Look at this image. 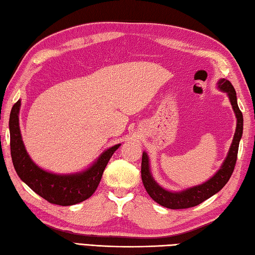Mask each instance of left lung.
<instances>
[{"label":"left lung","instance_id":"obj_1","mask_svg":"<svg viewBox=\"0 0 255 255\" xmlns=\"http://www.w3.org/2000/svg\"><path fill=\"white\" fill-rule=\"evenodd\" d=\"M218 88L223 92H226L228 98H230L233 110L235 112L237 124L230 152H228L222 167L216 172L213 178L206 181L205 183L183 190V191H167V190L163 189L161 185L155 182L149 170L147 154L145 152L143 153V157H141V180H143V184L149 197L163 207H166V208L170 209H185L190 208V207L198 206L202 201L214 196L215 193L221 191L224 185L228 182V180L232 176L236 164L237 153H239L240 140L242 133H243V115H242L240 108L237 106L236 92L231 82L225 79L219 80Z\"/></svg>","mask_w":255,"mask_h":255}]
</instances>
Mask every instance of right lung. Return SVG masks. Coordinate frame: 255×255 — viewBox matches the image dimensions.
<instances>
[{"label":"right lung","mask_w":255,"mask_h":255,"mask_svg":"<svg viewBox=\"0 0 255 255\" xmlns=\"http://www.w3.org/2000/svg\"><path fill=\"white\" fill-rule=\"evenodd\" d=\"M20 106V100L14 103L8 122L11 157L19 178L37 195L54 205L72 206L91 197L100 183L108 162L120 144L105 150L88 170L80 173H50L36 165L25 150L19 126Z\"/></svg>","instance_id":"add662e5"}]
</instances>
